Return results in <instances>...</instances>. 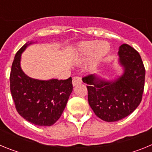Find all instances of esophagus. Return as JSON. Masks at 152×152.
<instances>
[{"instance_id": "obj_1", "label": "esophagus", "mask_w": 152, "mask_h": 152, "mask_svg": "<svg viewBox=\"0 0 152 152\" xmlns=\"http://www.w3.org/2000/svg\"><path fill=\"white\" fill-rule=\"evenodd\" d=\"M82 82V80H81V77H78V76H75V77H73V80H72V84L74 86H76L77 84H80V83Z\"/></svg>"}]
</instances>
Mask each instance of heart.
Segmentation results:
<instances>
[{
  "mask_svg": "<svg viewBox=\"0 0 152 152\" xmlns=\"http://www.w3.org/2000/svg\"><path fill=\"white\" fill-rule=\"evenodd\" d=\"M110 49V45L106 42H100L97 40L84 42L78 46L77 59L79 61H82L91 55L90 65L95 66L108 54Z\"/></svg>",
  "mask_w": 152,
  "mask_h": 152,
  "instance_id": "b5f03b06",
  "label": "heart"
}]
</instances>
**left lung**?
<instances>
[{
    "label": "left lung",
    "instance_id": "8db88e82",
    "mask_svg": "<svg viewBox=\"0 0 152 152\" xmlns=\"http://www.w3.org/2000/svg\"><path fill=\"white\" fill-rule=\"evenodd\" d=\"M119 62L123 75L106 80L94 75L83 77L88 84V103L96 116L106 122H116L129 116L142 101L145 69L139 53L127 44L119 47Z\"/></svg>",
    "mask_w": 152,
    "mask_h": 152
}]
</instances>
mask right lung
<instances>
[{
  "instance_id": "right-lung-1",
  "label": "right lung",
  "mask_w": 152,
  "mask_h": 152,
  "mask_svg": "<svg viewBox=\"0 0 152 152\" xmlns=\"http://www.w3.org/2000/svg\"><path fill=\"white\" fill-rule=\"evenodd\" d=\"M33 42L17 52L10 75V92L18 113L36 126H50L61 116L73 90L72 79L42 80L29 77L20 67L21 54Z\"/></svg>"
}]
</instances>
